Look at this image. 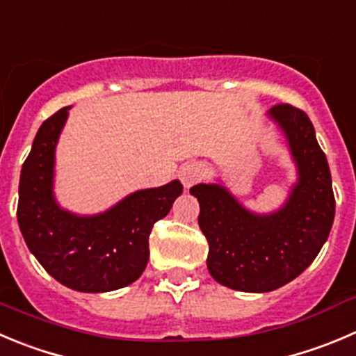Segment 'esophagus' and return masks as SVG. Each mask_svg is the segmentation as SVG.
<instances>
[{
  "label": "esophagus",
  "mask_w": 356,
  "mask_h": 356,
  "mask_svg": "<svg viewBox=\"0 0 356 356\" xmlns=\"http://www.w3.org/2000/svg\"><path fill=\"white\" fill-rule=\"evenodd\" d=\"M180 180L184 184V187H192V185L197 184L202 178V168L197 162H192V164H185L184 168L180 169Z\"/></svg>",
  "instance_id": "obj_1"
}]
</instances>
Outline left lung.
I'll return each instance as SVG.
<instances>
[{"mask_svg": "<svg viewBox=\"0 0 356 356\" xmlns=\"http://www.w3.org/2000/svg\"><path fill=\"white\" fill-rule=\"evenodd\" d=\"M269 117L285 134L299 175L283 208L259 215L223 185L191 188L209 245V274L239 292H270L296 280L320 253L336 215L332 176L309 117L292 104H276Z\"/></svg>", "mask_w": 356, "mask_h": 356, "instance_id": "left-lung-1", "label": "left lung"}]
</instances>
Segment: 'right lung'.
I'll return each mask as SVG.
<instances>
[{"label":"right lung","mask_w":356,"mask_h":356,"mask_svg":"<svg viewBox=\"0 0 356 356\" xmlns=\"http://www.w3.org/2000/svg\"><path fill=\"white\" fill-rule=\"evenodd\" d=\"M67 108L47 118L24 161L17 220L43 269L76 292H111L134 283L147 267L148 238L184 191L178 180L127 195L108 211L80 216L54 197L56 145Z\"/></svg>","instance_id":"right-lung-1"}]
</instances>
